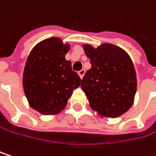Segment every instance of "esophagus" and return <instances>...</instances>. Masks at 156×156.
Masks as SVG:
<instances>
[{
  "instance_id": "1",
  "label": "esophagus",
  "mask_w": 156,
  "mask_h": 156,
  "mask_svg": "<svg viewBox=\"0 0 156 156\" xmlns=\"http://www.w3.org/2000/svg\"><path fill=\"white\" fill-rule=\"evenodd\" d=\"M85 73H86V70H85V69H81V70H79V71H78V75H79L80 78H82L83 77H84Z\"/></svg>"
}]
</instances>
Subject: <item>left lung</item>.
Instances as JSON below:
<instances>
[{
	"label": "left lung",
	"instance_id": "8db88e82",
	"mask_svg": "<svg viewBox=\"0 0 156 156\" xmlns=\"http://www.w3.org/2000/svg\"><path fill=\"white\" fill-rule=\"evenodd\" d=\"M91 69L81 81L89 105L100 117L116 118L133 105L136 92V74L128 52L112 44L98 47L84 44Z\"/></svg>",
	"mask_w": 156,
	"mask_h": 156
}]
</instances>
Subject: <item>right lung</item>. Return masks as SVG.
Masks as SVG:
<instances>
[{"instance_id": "add662e5", "label": "right lung", "mask_w": 156, "mask_h": 156, "mask_svg": "<svg viewBox=\"0 0 156 156\" xmlns=\"http://www.w3.org/2000/svg\"><path fill=\"white\" fill-rule=\"evenodd\" d=\"M68 43L50 37L31 50L23 71V89L28 105L44 115H54L63 110L81 79L65 59Z\"/></svg>"}]
</instances>
